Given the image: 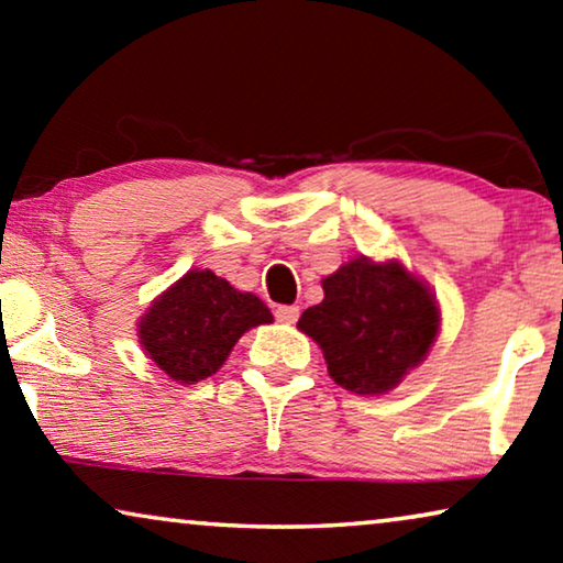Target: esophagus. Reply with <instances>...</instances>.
Segmentation results:
<instances>
[{"label": "esophagus", "instance_id": "1", "mask_svg": "<svg viewBox=\"0 0 563 563\" xmlns=\"http://www.w3.org/2000/svg\"><path fill=\"white\" fill-rule=\"evenodd\" d=\"M276 320L284 322V325H295L297 318H299V307L297 305H279L274 310Z\"/></svg>", "mask_w": 563, "mask_h": 563}]
</instances>
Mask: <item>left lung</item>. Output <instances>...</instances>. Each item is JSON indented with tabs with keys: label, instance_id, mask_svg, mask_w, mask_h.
<instances>
[{
	"label": "left lung",
	"instance_id": "obj_1",
	"mask_svg": "<svg viewBox=\"0 0 563 563\" xmlns=\"http://www.w3.org/2000/svg\"><path fill=\"white\" fill-rule=\"evenodd\" d=\"M322 291L297 328L320 345L333 382L356 395L395 389L441 328L433 291L399 261L358 256L325 276Z\"/></svg>",
	"mask_w": 563,
	"mask_h": 563
}]
</instances>
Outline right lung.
I'll list each match as a JSON object with an SVG mask.
<instances>
[{
    "label": "right lung",
    "mask_w": 563,
    "mask_h": 563,
    "mask_svg": "<svg viewBox=\"0 0 563 563\" xmlns=\"http://www.w3.org/2000/svg\"><path fill=\"white\" fill-rule=\"evenodd\" d=\"M272 310L210 268H191L141 318L137 338L153 364L179 384H195L225 364L245 330L272 322Z\"/></svg>",
    "instance_id": "add662e5"
}]
</instances>
